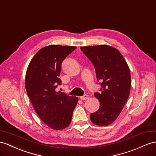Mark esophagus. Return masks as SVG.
<instances>
[{"mask_svg":"<svg viewBox=\"0 0 156 156\" xmlns=\"http://www.w3.org/2000/svg\"><path fill=\"white\" fill-rule=\"evenodd\" d=\"M80 98H81L82 101L86 100V99H87V98H88V95H87V94H84V95H83V96L80 97Z\"/></svg>","mask_w":156,"mask_h":156,"instance_id":"esophagus-1","label":"esophagus"}]
</instances>
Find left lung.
Listing matches in <instances>:
<instances>
[{
	"mask_svg": "<svg viewBox=\"0 0 156 156\" xmlns=\"http://www.w3.org/2000/svg\"><path fill=\"white\" fill-rule=\"evenodd\" d=\"M80 48L94 66L98 82H101V93L94 94L100 102V107L90 114V119L98 126H108L119 116L128 98L130 69L119 51L110 45Z\"/></svg>",
	"mask_w": 156,
	"mask_h": 156,
	"instance_id": "1",
	"label": "left lung"
}]
</instances>
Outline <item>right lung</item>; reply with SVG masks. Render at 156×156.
<instances>
[{
  "instance_id": "1",
  "label": "right lung",
  "mask_w": 156,
  "mask_h": 156,
  "mask_svg": "<svg viewBox=\"0 0 156 156\" xmlns=\"http://www.w3.org/2000/svg\"><path fill=\"white\" fill-rule=\"evenodd\" d=\"M76 49L75 46L51 45L40 49L26 71L25 86L40 119L54 130H62L71 123L78 98L57 92L62 63Z\"/></svg>"
}]
</instances>
